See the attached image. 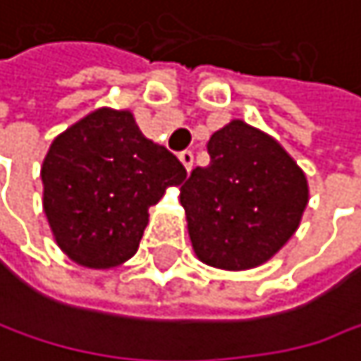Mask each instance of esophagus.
Returning <instances> with one entry per match:
<instances>
[{"label":"esophagus","mask_w":361,"mask_h":361,"mask_svg":"<svg viewBox=\"0 0 361 361\" xmlns=\"http://www.w3.org/2000/svg\"><path fill=\"white\" fill-rule=\"evenodd\" d=\"M179 160H182V164L186 166V171L190 173L192 166H195V154L190 149H184V152H179Z\"/></svg>","instance_id":"1"}]
</instances>
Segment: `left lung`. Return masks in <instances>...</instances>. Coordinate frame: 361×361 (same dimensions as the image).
<instances>
[{
    "mask_svg": "<svg viewBox=\"0 0 361 361\" xmlns=\"http://www.w3.org/2000/svg\"><path fill=\"white\" fill-rule=\"evenodd\" d=\"M207 152L212 162L179 188L192 250L214 269H256L298 231L307 175L275 137L239 118L209 137Z\"/></svg>",
    "mask_w": 361,
    "mask_h": 361,
    "instance_id": "left-lung-1",
    "label": "left lung"
}]
</instances>
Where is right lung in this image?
Returning a JSON list of instances; mask_svg holds the SVG:
<instances>
[{
    "instance_id": "right-lung-1",
    "label": "right lung",
    "mask_w": 361,
    "mask_h": 361,
    "mask_svg": "<svg viewBox=\"0 0 361 361\" xmlns=\"http://www.w3.org/2000/svg\"><path fill=\"white\" fill-rule=\"evenodd\" d=\"M186 169L128 109L99 107L56 135L42 162V205L61 252L105 271L137 254L147 209Z\"/></svg>"
}]
</instances>
